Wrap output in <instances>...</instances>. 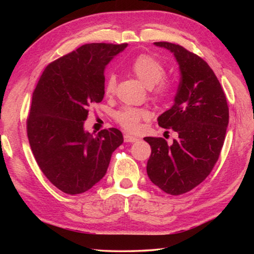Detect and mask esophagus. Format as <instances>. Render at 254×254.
<instances>
[{
    "mask_svg": "<svg viewBox=\"0 0 254 254\" xmlns=\"http://www.w3.org/2000/svg\"><path fill=\"white\" fill-rule=\"evenodd\" d=\"M135 141H137V137L130 134H124V142H135Z\"/></svg>",
    "mask_w": 254,
    "mask_h": 254,
    "instance_id": "34e87169",
    "label": "esophagus"
}]
</instances>
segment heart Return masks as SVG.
Wrapping results in <instances>:
<instances>
[{
	"instance_id": "b5f03b06",
	"label": "heart",
	"mask_w": 254,
	"mask_h": 254,
	"mask_svg": "<svg viewBox=\"0 0 254 254\" xmlns=\"http://www.w3.org/2000/svg\"><path fill=\"white\" fill-rule=\"evenodd\" d=\"M130 69L144 86L153 89V96L158 100H165L169 96V86L162 80L166 76V68L160 60L150 55H140L131 63ZM115 87H117V77L112 74L105 81V95H113ZM149 115V112L144 109L126 106L115 114V119L126 130L137 131L140 128L141 121L147 120Z\"/></svg>"
}]
</instances>
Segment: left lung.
I'll return each instance as SVG.
<instances>
[{
    "label": "left lung",
    "instance_id": "8db88e82",
    "mask_svg": "<svg viewBox=\"0 0 254 254\" xmlns=\"http://www.w3.org/2000/svg\"><path fill=\"white\" fill-rule=\"evenodd\" d=\"M174 54L180 83L174 105L158 118L178 139L169 145L162 137H144L151 147L147 174L167 194L182 195L206 179L218 160L229 124L225 94L208 64L184 47L154 42Z\"/></svg>",
    "mask_w": 254,
    "mask_h": 254
}]
</instances>
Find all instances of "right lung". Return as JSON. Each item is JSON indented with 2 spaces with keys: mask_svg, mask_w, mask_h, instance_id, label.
<instances>
[{
  "mask_svg": "<svg viewBox=\"0 0 254 254\" xmlns=\"http://www.w3.org/2000/svg\"><path fill=\"white\" fill-rule=\"evenodd\" d=\"M127 44H87L46 67L32 95L27 133L34 159L49 182L69 195L104 177L123 142L115 127L84 130L88 110L104 97V70Z\"/></svg>",
  "mask_w": 254,
  "mask_h": 254,
  "instance_id": "add662e5",
  "label": "right lung"
}]
</instances>
